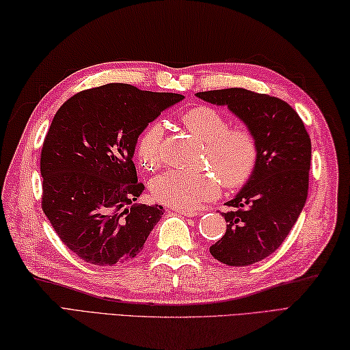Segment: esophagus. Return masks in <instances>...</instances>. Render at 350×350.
Returning <instances> with one entry per match:
<instances>
[{
	"label": "esophagus",
	"mask_w": 350,
	"mask_h": 350,
	"mask_svg": "<svg viewBox=\"0 0 350 350\" xmlns=\"http://www.w3.org/2000/svg\"><path fill=\"white\" fill-rule=\"evenodd\" d=\"M177 213L183 215V217H196L197 212L196 211H185V209H174Z\"/></svg>",
	"instance_id": "1"
}]
</instances>
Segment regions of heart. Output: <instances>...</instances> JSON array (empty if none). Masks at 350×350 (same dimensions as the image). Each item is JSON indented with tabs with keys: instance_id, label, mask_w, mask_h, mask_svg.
<instances>
[{
	"instance_id": "1",
	"label": "heart",
	"mask_w": 350,
	"mask_h": 350,
	"mask_svg": "<svg viewBox=\"0 0 350 350\" xmlns=\"http://www.w3.org/2000/svg\"><path fill=\"white\" fill-rule=\"evenodd\" d=\"M180 122L206 144V161L230 189L243 187L254 174L258 162L257 138L247 126H230L219 109L198 105L180 116ZM163 129L152 123L137 141V159L141 167L156 168L161 163ZM221 180L213 173H187L170 170L154 177L152 196L174 209L192 211L221 194Z\"/></svg>"
}]
</instances>
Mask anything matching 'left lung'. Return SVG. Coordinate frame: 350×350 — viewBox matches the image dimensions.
<instances>
[{"label": "left lung", "mask_w": 350, "mask_h": 350, "mask_svg": "<svg viewBox=\"0 0 350 350\" xmlns=\"http://www.w3.org/2000/svg\"><path fill=\"white\" fill-rule=\"evenodd\" d=\"M200 99L227 105L254 132L258 162L254 174L222 213L226 234L209 248L218 262L250 266L271 256L298 221L308 196L311 139L287 102L245 88L197 93Z\"/></svg>", "instance_id": "1"}]
</instances>
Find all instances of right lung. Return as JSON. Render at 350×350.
Masks as SVG:
<instances>
[{"label": "right lung", "instance_id": "1", "mask_svg": "<svg viewBox=\"0 0 350 350\" xmlns=\"http://www.w3.org/2000/svg\"><path fill=\"white\" fill-rule=\"evenodd\" d=\"M183 98L117 83L73 94L55 113L40 154L42 209L84 262L116 266L143 250L163 207L135 203L144 185L132 156L146 126Z\"/></svg>", "mask_w": 350, "mask_h": 350}]
</instances>
